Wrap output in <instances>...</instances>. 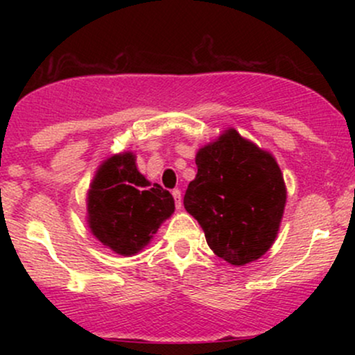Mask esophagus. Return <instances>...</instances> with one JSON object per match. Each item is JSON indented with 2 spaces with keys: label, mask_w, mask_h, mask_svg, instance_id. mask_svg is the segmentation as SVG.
Masks as SVG:
<instances>
[{
  "label": "esophagus",
  "mask_w": 355,
  "mask_h": 355,
  "mask_svg": "<svg viewBox=\"0 0 355 355\" xmlns=\"http://www.w3.org/2000/svg\"><path fill=\"white\" fill-rule=\"evenodd\" d=\"M172 195H173V198H175V207H177V209L180 210L182 209V191L178 190V189H175L172 191Z\"/></svg>",
  "instance_id": "obj_1"
}]
</instances>
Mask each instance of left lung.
I'll list each match as a JSON object with an SVG mask.
<instances>
[{"label": "left lung", "instance_id": "obj_1", "mask_svg": "<svg viewBox=\"0 0 355 355\" xmlns=\"http://www.w3.org/2000/svg\"><path fill=\"white\" fill-rule=\"evenodd\" d=\"M195 164L183 205L209 247L232 266L260 259L275 242L287 200L275 158L229 128L198 150Z\"/></svg>", "mask_w": 355, "mask_h": 355}]
</instances>
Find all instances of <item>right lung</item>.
Returning <instances> with one entry per match:
<instances>
[{"label":"right lung","mask_w":355,"mask_h":355,"mask_svg":"<svg viewBox=\"0 0 355 355\" xmlns=\"http://www.w3.org/2000/svg\"><path fill=\"white\" fill-rule=\"evenodd\" d=\"M132 152L107 158L88 190V227L115 254L135 255L175 210L168 190L138 172Z\"/></svg>","instance_id":"add662e5"}]
</instances>
